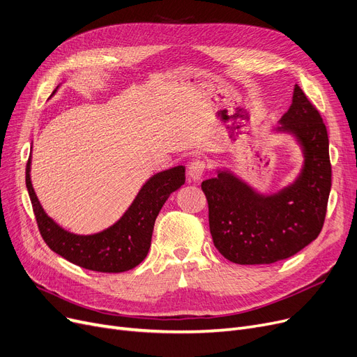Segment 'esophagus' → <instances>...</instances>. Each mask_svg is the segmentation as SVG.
<instances>
[{
	"mask_svg": "<svg viewBox=\"0 0 357 357\" xmlns=\"http://www.w3.org/2000/svg\"><path fill=\"white\" fill-rule=\"evenodd\" d=\"M205 169H206L205 161L195 160V161L190 162V165H189V168H188V174H189V177H190L193 181H197V180L202 178L203 173H205Z\"/></svg>",
	"mask_w": 357,
	"mask_h": 357,
	"instance_id": "1",
	"label": "esophagus"
}]
</instances>
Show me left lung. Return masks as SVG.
<instances>
[{"label": "left lung", "mask_w": 357, "mask_h": 357, "mask_svg": "<svg viewBox=\"0 0 357 357\" xmlns=\"http://www.w3.org/2000/svg\"><path fill=\"white\" fill-rule=\"evenodd\" d=\"M276 135L292 137L302 151L296 177L275 192H260L228 167L202 183L209 205L213 244L236 264H270L294 256L321 232L331 190L327 128L295 86L292 105Z\"/></svg>", "instance_id": "1"}]
</instances>
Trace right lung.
<instances>
[{
  "instance_id": "right-lung-1",
  "label": "right lung",
  "mask_w": 357,
  "mask_h": 357,
  "mask_svg": "<svg viewBox=\"0 0 357 357\" xmlns=\"http://www.w3.org/2000/svg\"><path fill=\"white\" fill-rule=\"evenodd\" d=\"M30 169L31 149L26 167V188L47 247L68 261L101 273H121L137 267L146 257L155 219L162 205L185 181L183 165L162 169L142 184L129 208L113 225L94 234H75L61 227L46 213L33 189Z\"/></svg>"
}]
</instances>
